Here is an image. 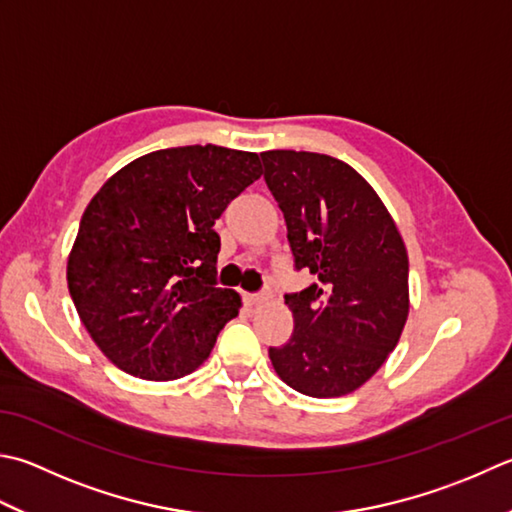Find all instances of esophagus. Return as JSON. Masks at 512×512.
Segmentation results:
<instances>
[{"label":"esophagus","mask_w":512,"mask_h":512,"mask_svg":"<svg viewBox=\"0 0 512 512\" xmlns=\"http://www.w3.org/2000/svg\"><path fill=\"white\" fill-rule=\"evenodd\" d=\"M265 301H267L265 294H245V303L249 307H258V305H263Z\"/></svg>","instance_id":"34e87169"}]
</instances>
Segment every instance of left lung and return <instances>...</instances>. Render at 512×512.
Returning a JSON list of instances; mask_svg holds the SVG:
<instances>
[{
	"label": "left lung",
	"instance_id": "8db88e82",
	"mask_svg": "<svg viewBox=\"0 0 512 512\" xmlns=\"http://www.w3.org/2000/svg\"><path fill=\"white\" fill-rule=\"evenodd\" d=\"M260 158L296 269L316 276L285 296L294 332L285 345L269 347V359L296 392L343 397L401 339L410 312L406 245L370 182L343 160L287 149Z\"/></svg>",
	"mask_w": 512,
	"mask_h": 512
}]
</instances>
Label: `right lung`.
<instances>
[{
	"mask_svg": "<svg viewBox=\"0 0 512 512\" xmlns=\"http://www.w3.org/2000/svg\"><path fill=\"white\" fill-rule=\"evenodd\" d=\"M256 153L191 144L147 153L84 209L66 281L86 332L113 365L173 381L207 361L240 296L216 287V220L260 178Z\"/></svg>",
	"mask_w": 512,
	"mask_h": 512,
	"instance_id": "obj_1",
	"label": "right lung"
}]
</instances>
